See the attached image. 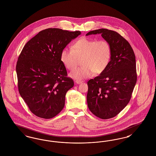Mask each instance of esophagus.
Returning a JSON list of instances; mask_svg holds the SVG:
<instances>
[{"label":"esophagus","instance_id":"esophagus-1","mask_svg":"<svg viewBox=\"0 0 156 156\" xmlns=\"http://www.w3.org/2000/svg\"><path fill=\"white\" fill-rule=\"evenodd\" d=\"M75 82L76 83V84H80V83H81L82 81H79V80H76Z\"/></svg>","mask_w":156,"mask_h":156}]
</instances>
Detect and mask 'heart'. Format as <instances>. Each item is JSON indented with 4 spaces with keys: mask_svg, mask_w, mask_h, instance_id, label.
Segmentation results:
<instances>
[{
    "mask_svg": "<svg viewBox=\"0 0 156 156\" xmlns=\"http://www.w3.org/2000/svg\"><path fill=\"white\" fill-rule=\"evenodd\" d=\"M112 57L110 43L105 40H96L82 37L75 41L71 50L64 48L60 54V60L65 67L72 70L80 60L83 67L69 73V76L77 80L103 73L108 67Z\"/></svg>",
    "mask_w": 156,
    "mask_h": 156,
    "instance_id": "obj_1",
    "label": "heart"
}]
</instances>
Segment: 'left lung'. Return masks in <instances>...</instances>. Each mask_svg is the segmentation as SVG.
<instances>
[{
    "mask_svg": "<svg viewBox=\"0 0 156 156\" xmlns=\"http://www.w3.org/2000/svg\"><path fill=\"white\" fill-rule=\"evenodd\" d=\"M101 34L111 45V62L103 73L88 82L87 104L102 119L116 116L129 102L137 81L136 57L129 42L117 32L100 29L86 36Z\"/></svg>",
    "mask_w": 156,
    "mask_h": 156,
    "instance_id": "left-lung-1",
    "label": "left lung"
}]
</instances>
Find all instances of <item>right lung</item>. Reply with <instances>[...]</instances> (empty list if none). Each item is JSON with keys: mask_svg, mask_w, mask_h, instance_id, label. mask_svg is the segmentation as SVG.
Wrapping results in <instances>:
<instances>
[{"mask_svg": "<svg viewBox=\"0 0 156 156\" xmlns=\"http://www.w3.org/2000/svg\"><path fill=\"white\" fill-rule=\"evenodd\" d=\"M81 33L49 28L24 46L16 64L18 88L30 111L38 117L51 119L64 108L66 93L74 83L67 77L60 54Z\"/></svg>", "mask_w": 156, "mask_h": 156, "instance_id": "right-lung-1", "label": "right lung"}]
</instances>
